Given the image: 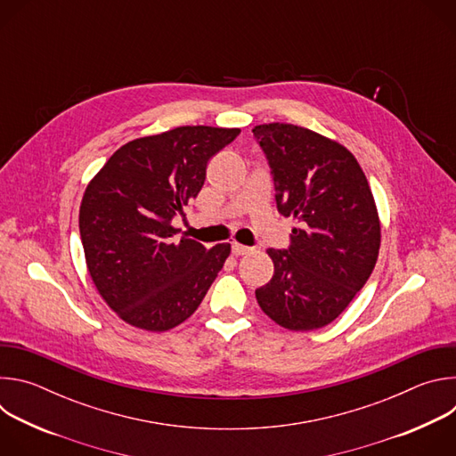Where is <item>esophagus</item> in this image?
<instances>
[{
  "mask_svg": "<svg viewBox=\"0 0 456 456\" xmlns=\"http://www.w3.org/2000/svg\"><path fill=\"white\" fill-rule=\"evenodd\" d=\"M252 248L250 247H245L241 243H232V254L234 256H243V254H248Z\"/></svg>",
  "mask_w": 456,
  "mask_h": 456,
  "instance_id": "esophagus-1",
  "label": "esophagus"
}]
</instances>
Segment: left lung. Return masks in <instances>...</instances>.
<instances>
[{
    "label": "left lung",
    "mask_w": 456,
    "mask_h": 456,
    "mask_svg": "<svg viewBox=\"0 0 456 456\" xmlns=\"http://www.w3.org/2000/svg\"><path fill=\"white\" fill-rule=\"evenodd\" d=\"M265 151L283 216L299 222L290 247L269 248L273 280L257 305L280 327H327L368 281L379 256L380 220L357 159L308 127L271 122L252 127Z\"/></svg>",
    "instance_id": "8db88e82"
}]
</instances>
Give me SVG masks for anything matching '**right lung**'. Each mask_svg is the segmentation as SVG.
I'll list each match as a JSON object with an SVG mask.
<instances>
[{
  "label": "right lung",
  "instance_id": "right-lung-1",
  "mask_svg": "<svg viewBox=\"0 0 456 456\" xmlns=\"http://www.w3.org/2000/svg\"><path fill=\"white\" fill-rule=\"evenodd\" d=\"M240 127L180 126L120 146L90 180L79 209L86 267L106 305L127 324L166 332L197 310L231 254L171 225L197 199L213 155Z\"/></svg>",
  "mask_w": 456,
  "mask_h": 456
}]
</instances>
